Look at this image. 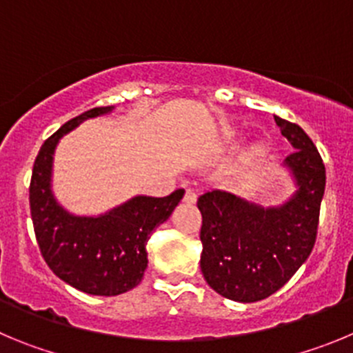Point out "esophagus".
<instances>
[{
  "instance_id": "esophagus-1",
  "label": "esophagus",
  "mask_w": 353,
  "mask_h": 353,
  "mask_svg": "<svg viewBox=\"0 0 353 353\" xmlns=\"http://www.w3.org/2000/svg\"><path fill=\"white\" fill-rule=\"evenodd\" d=\"M184 202L186 204H193V202H196V192L193 188H188L186 190V193H184Z\"/></svg>"
}]
</instances>
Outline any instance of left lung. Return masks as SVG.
Returning a JSON list of instances; mask_svg holds the SVG:
<instances>
[{"label":"left lung","mask_w":353,"mask_h":353,"mask_svg":"<svg viewBox=\"0 0 353 353\" xmlns=\"http://www.w3.org/2000/svg\"><path fill=\"white\" fill-rule=\"evenodd\" d=\"M295 151L285 165L297 181L287 204L263 209L221 190L200 195V269L212 290L232 301L255 303L283 287L315 246L325 165L307 133L274 116Z\"/></svg>","instance_id":"8db88e82"}]
</instances>
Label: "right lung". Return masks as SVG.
<instances>
[{
    "mask_svg": "<svg viewBox=\"0 0 353 353\" xmlns=\"http://www.w3.org/2000/svg\"><path fill=\"white\" fill-rule=\"evenodd\" d=\"M110 110H85L50 135L38 151L30 183L31 220L43 260L65 283L91 295H119L141 283L148 268L145 244L184 195L176 190L161 199L133 196L98 218L70 214L56 202L50 192L54 148L79 123Z\"/></svg>",
    "mask_w": 353,
    "mask_h": 353,
    "instance_id": "right-lung-1",
    "label": "right lung"
}]
</instances>
